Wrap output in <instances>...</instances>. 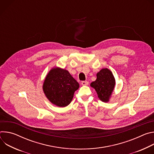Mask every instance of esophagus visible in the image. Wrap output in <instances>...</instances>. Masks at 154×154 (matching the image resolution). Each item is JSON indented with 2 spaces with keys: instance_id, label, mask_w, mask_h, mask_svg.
Masks as SVG:
<instances>
[{
  "instance_id": "obj_1",
  "label": "esophagus",
  "mask_w": 154,
  "mask_h": 154,
  "mask_svg": "<svg viewBox=\"0 0 154 154\" xmlns=\"http://www.w3.org/2000/svg\"><path fill=\"white\" fill-rule=\"evenodd\" d=\"M88 83H89V82L88 81H82L81 82V84L82 85H88Z\"/></svg>"
}]
</instances>
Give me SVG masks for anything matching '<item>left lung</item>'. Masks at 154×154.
<instances>
[{"label":"left lung","instance_id":"obj_1","mask_svg":"<svg viewBox=\"0 0 154 154\" xmlns=\"http://www.w3.org/2000/svg\"><path fill=\"white\" fill-rule=\"evenodd\" d=\"M115 85V79L112 72L105 68L97 74V79L91 83L96 90L98 97L103 102H108Z\"/></svg>","mask_w":154,"mask_h":154}]
</instances>
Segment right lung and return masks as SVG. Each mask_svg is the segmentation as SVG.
I'll return each instance as SVG.
<instances>
[{
	"label": "right lung",
	"mask_w": 154,
	"mask_h": 154,
	"mask_svg": "<svg viewBox=\"0 0 154 154\" xmlns=\"http://www.w3.org/2000/svg\"><path fill=\"white\" fill-rule=\"evenodd\" d=\"M79 87V83L68 71L54 68L46 77L43 90L52 103L64 107L71 103L74 93Z\"/></svg>",
	"instance_id": "obj_1"
}]
</instances>
